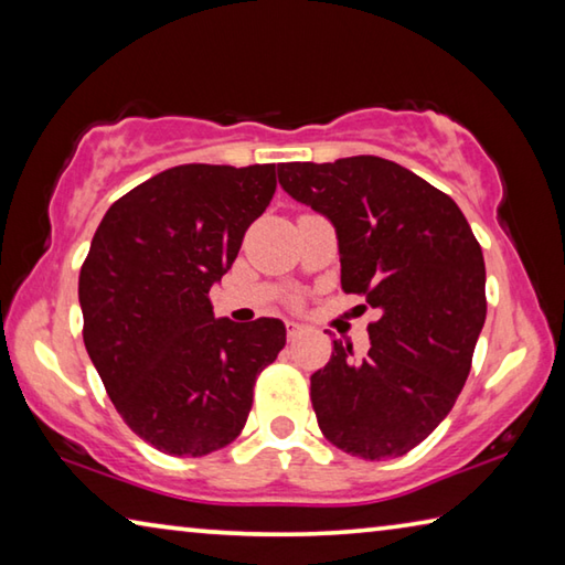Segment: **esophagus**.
I'll use <instances>...</instances> for the list:
<instances>
[{
  "label": "esophagus",
  "instance_id": "34e87169",
  "mask_svg": "<svg viewBox=\"0 0 565 565\" xmlns=\"http://www.w3.org/2000/svg\"><path fill=\"white\" fill-rule=\"evenodd\" d=\"M303 331H306V329L301 327V323H296V321H289V323H286V337H289V341H296V339H299Z\"/></svg>",
  "mask_w": 565,
  "mask_h": 565
}]
</instances>
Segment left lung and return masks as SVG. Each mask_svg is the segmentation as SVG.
<instances>
[{
  "instance_id": "1",
  "label": "left lung",
  "mask_w": 565,
  "mask_h": 565,
  "mask_svg": "<svg viewBox=\"0 0 565 565\" xmlns=\"http://www.w3.org/2000/svg\"><path fill=\"white\" fill-rule=\"evenodd\" d=\"M279 184L337 228L341 289L381 313L311 376L321 434L366 461L408 454L454 408L486 321V266L456 202L381 157L291 161Z\"/></svg>"
}]
</instances>
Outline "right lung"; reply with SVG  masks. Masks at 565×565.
<instances>
[{"label":"right lung","instance_id":"1","mask_svg":"<svg viewBox=\"0 0 565 565\" xmlns=\"http://www.w3.org/2000/svg\"><path fill=\"white\" fill-rule=\"evenodd\" d=\"M274 191V164H181L117 199L92 238L84 347L124 424L169 456L232 444L286 343L279 319H214L209 301Z\"/></svg>","mask_w":565,"mask_h":565}]
</instances>
